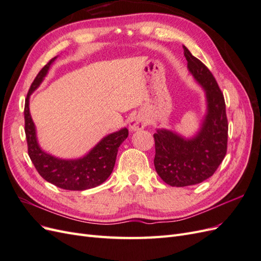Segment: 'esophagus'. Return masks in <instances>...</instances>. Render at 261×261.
<instances>
[{
  "label": "esophagus",
  "instance_id": "obj_1",
  "mask_svg": "<svg viewBox=\"0 0 261 261\" xmlns=\"http://www.w3.org/2000/svg\"><path fill=\"white\" fill-rule=\"evenodd\" d=\"M147 126V121L146 118L143 115H135L134 117H132V120L129 122V129L132 132H137L145 128Z\"/></svg>",
  "mask_w": 261,
  "mask_h": 261
}]
</instances>
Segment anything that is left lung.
I'll return each instance as SVG.
<instances>
[{
  "label": "left lung",
  "mask_w": 261,
  "mask_h": 261,
  "mask_svg": "<svg viewBox=\"0 0 261 261\" xmlns=\"http://www.w3.org/2000/svg\"><path fill=\"white\" fill-rule=\"evenodd\" d=\"M187 68L206 93L207 112L191 138L167 128L156 129L154 168L170 186L199 184L217 171L226 154L227 118L223 93L207 66L183 45Z\"/></svg>",
  "instance_id": "8db88e82"
}]
</instances>
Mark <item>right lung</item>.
<instances>
[{
    "label": "right lung",
    "instance_id": "add662e5",
    "mask_svg": "<svg viewBox=\"0 0 261 261\" xmlns=\"http://www.w3.org/2000/svg\"><path fill=\"white\" fill-rule=\"evenodd\" d=\"M53 58L46 64L31 84L25 101V133L28 145V154L36 170L46 181L67 191H85L97 187L111 175L117 150L128 136V129L124 127L109 134L102 138L86 155L78 159H60L43 151L38 144L36 126L29 111V98L48 74Z\"/></svg>",
    "mask_w": 261,
    "mask_h": 261
}]
</instances>
